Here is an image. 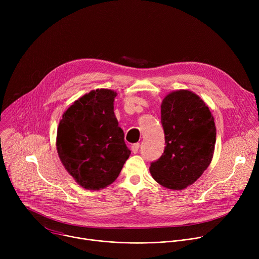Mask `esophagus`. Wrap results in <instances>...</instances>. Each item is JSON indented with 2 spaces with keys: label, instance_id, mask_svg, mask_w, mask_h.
<instances>
[{
  "label": "esophagus",
  "instance_id": "34e87169",
  "mask_svg": "<svg viewBox=\"0 0 259 259\" xmlns=\"http://www.w3.org/2000/svg\"><path fill=\"white\" fill-rule=\"evenodd\" d=\"M139 147H140V144H139V143H134V144H132V146H131L132 153L136 154V153L138 152V150H139Z\"/></svg>",
  "mask_w": 259,
  "mask_h": 259
}]
</instances>
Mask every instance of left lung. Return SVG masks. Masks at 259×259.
<instances>
[{
	"label": "left lung",
	"mask_w": 259,
	"mask_h": 259,
	"mask_svg": "<svg viewBox=\"0 0 259 259\" xmlns=\"http://www.w3.org/2000/svg\"><path fill=\"white\" fill-rule=\"evenodd\" d=\"M165 134L162 156L151 163V174L161 186L183 190L194 183L211 163L216 128L208 106L195 93L178 90L161 105Z\"/></svg>",
	"instance_id": "obj_1"
}]
</instances>
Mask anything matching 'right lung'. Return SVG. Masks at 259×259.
Listing matches in <instances>:
<instances>
[{"instance_id": "add662e5", "label": "right lung", "mask_w": 259, "mask_h": 259, "mask_svg": "<svg viewBox=\"0 0 259 259\" xmlns=\"http://www.w3.org/2000/svg\"><path fill=\"white\" fill-rule=\"evenodd\" d=\"M117 93L97 89L73 102L57 129V153L81 187L97 191L113 183L131 152L114 113Z\"/></svg>"}]
</instances>
